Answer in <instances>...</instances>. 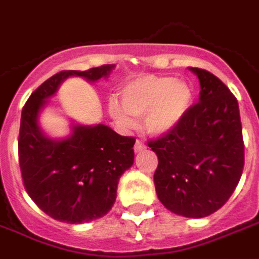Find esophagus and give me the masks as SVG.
<instances>
[{"instance_id":"34e87169","label":"esophagus","mask_w":259,"mask_h":259,"mask_svg":"<svg viewBox=\"0 0 259 259\" xmlns=\"http://www.w3.org/2000/svg\"><path fill=\"white\" fill-rule=\"evenodd\" d=\"M144 148H146V146H144V143H143V141H140V140L136 141V144H135V152L143 151Z\"/></svg>"}]
</instances>
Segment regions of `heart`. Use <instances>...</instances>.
I'll list each match as a JSON object with an SVG mask.
<instances>
[{"mask_svg":"<svg viewBox=\"0 0 259 259\" xmlns=\"http://www.w3.org/2000/svg\"><path fill=\"white\" fill-rule=\"evenodd\" d=\"M191 85L172 76L148 74L132 81L122 91L123 108L109 102V112L124 124L132 123L129 116H143L146 130L151 135H163L174 129L190 108Z\"/></svg>","mask_w":259,"mask_h":259,"instance_id":"obj_1","label":"heart"}]
</instances>
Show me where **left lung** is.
I'll return each mask as SVG.
<instances>
[{"mask_svg":"<svg viewBox=\"0 0 259 259\" xmlns=\"http://www.w3.org/2000/svg\"><path fill=\"white\" fill-rule=\"evenodd\" d=\"M190 70L200 80L198 102L148 147L158 157L159 201L174 213L204 218L233 194L244 168V143L236 97L211 72Z\"/></svg>","mask_w":259,"mask_h":259,"instance_id":"8db88e82","label":"left lung"}]
</instances>
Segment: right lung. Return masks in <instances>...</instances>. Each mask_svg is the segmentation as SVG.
Instances as JSON below:
<instances>
[{
	"mask_svg": "<svg viewBox=\"0 0 259 259\" xmlns=\"http://www.w3.org/2000/svg\"><path fill=\"white\" fill-rule=\"evenodd\" d=\"M113 66L62 70L38 85L22 109L18 148L23 185L37 206L61 222H90L111 211L119 179L135 161L136 139L100 123L74 124L69 137L54 140L40 129L38 113L65 79L79 76L94 83Z\"/></svg>",
	"mask_w": 259,
	"mask_h": 259,
	"instance_id": "right-lung-1",
	"label": "right lung"
}]
</instances>
